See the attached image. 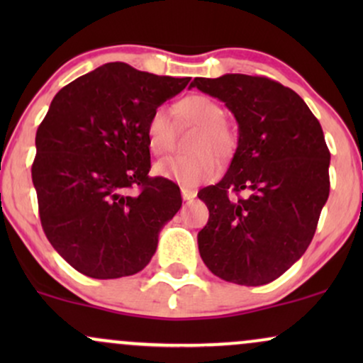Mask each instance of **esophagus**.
Returning a JSON list of instances; mask_svg holds the SVG:
<instances>
[{
    "label": "esophagus",
    "mask_w": 363,
    "mask_h": 363,
    "mask_svg": "<svg viewBox=\"0 0 363 363\" xmlns=\"http://www.w3.org/2000/svg\"><path fill=\"white\" fill-rule=\"evenodd\" d=\"M181 194H182V199H184V201H191V199L196 198V191L191 189V187H182Z\"/></svg>",
    "instance_id": "obj_1"
}]
</instances>
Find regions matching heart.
Instances as JSON below:
<instances>
[{"instance_id":"heart-1","label":"heart","mask_w":363,"mask_h":363,"mask_svg":"<svg viewBox=\"0 0 363 363\" xmlns=\"http://www.w3.org/2000/svg\"><path fill=\"white\" fill-rule=\"evenodd\" d=\"M177 124L198 126L191 141L193 155L170 157L155 164V174L177 184L194 187L211 181L218 174V162L232 157L237 147V133L222 116L218 102L206 95H187L174 106ZM147 141L152 153L165 155L176 141V124L164 107H157L147 121Z\"/></svg>"}]
</instances>
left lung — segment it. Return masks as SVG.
Listing matches in <instances>:
<instances>
[{"label":"left lung","instance_id":"obj_1","mask_svg":"<svg viewBox=\"0 0 363 363\" xmlns=\"http://www.w3.org/2000/svg\"><path fill=\"white\" fill-rule=\"evenodd\" d=\"M191 86L225 102L239 124L227 174L198 193L210 210L198 234L201 259L225 281L266 285L301 259L328 201L323 128L301 95L266 77L230 73Z\"/></svg>","mask_w":363,"mask_h":363}]
</instances>
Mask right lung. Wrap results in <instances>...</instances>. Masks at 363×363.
I'll list each match as a JSON object with an SVG mask.
<instances>
[{"label": "right lung", "mask_w": 363, "mask_h": 363, "mask_svg": "<svg viewBox=\"0 0 363 363\" xmlns=\"http://www.w3.org/2000/svg\"><path fill=\"white\" fill-rule=\"evenodd\" d=\"M189 80L107 62L52 99L35 135L32 182L44 234L77 272L129 277L155 254L182 198L172 181L148 176L147 121Z\"/></svg>", "instance_id": "1"}]
</instances>
